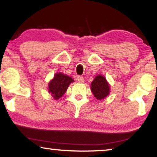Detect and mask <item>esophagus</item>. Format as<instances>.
<instances>
[{
	"instance_id": "1",
	"label": "esophagus",
	"mask_w": 157,
	"mask_h": 157,
	"mask_svg": "<svg viewBox=\"0 0 157 157\" xmlns=\"http://www.w3.org/2000/svg\"><path fill=\"white\" fill-rule=\"evenodd\" d=\"M77 80L80 82H84V78L82 76H77Z\"/></svg>"
}]
</instances>
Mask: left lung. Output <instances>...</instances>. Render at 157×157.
<instances>
[{"mask_svg": "<svg viewBox=\"0 0 157 157\" xmlns=\"http://www.w3.org/2000/svg\"><path fill=\"white\" fill-rule=\"evenodd\" d=\"M92 93L97 100L104 99L109 94L110 86L106 79L102 75H97L91 82V87Z\"/></svg>", "mask_w": 157, "mask_h": 157, "instance_id": "8db88e82", "label": "left lung"}]
</instances>
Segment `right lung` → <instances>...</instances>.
I'll return each mask as SVG.
<instances>
[{
  "instance_id": "1",
  "label": "right lung",
  "mask_w": 157,
  "mask_h": 157,
  "mask_svg": "<svg viewBox=\"0 0 157 157\" xmlns=\"http://www.w3.org/2000/svg\"><path fill=\"white\" fill-rule=\"evenodd\" d=\"M74 82L71 77L62 73L55 74L54 78L48 83V92L55 100H58L64 94L71 82Z\"/></svg>"
}]
</instances>
